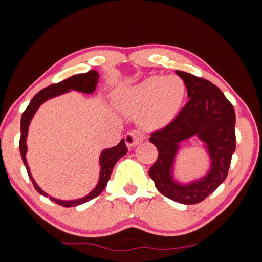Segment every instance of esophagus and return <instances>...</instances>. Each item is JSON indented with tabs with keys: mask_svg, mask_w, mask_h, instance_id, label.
I'll return each mask as SVG.
<instances>
[{
	"mask_svg": "<svg viewBox=\"0 0 262 262\" xmlns=\"http://www.w3.org/2000/svg\"><path fill=\"white\" fill-rule=\"evenodd\" d=\"M145 140V136H144L141 132L138 130H132L128 132L125 136V142L128 147H135L138 144L142 143Z\"/></svg>",
	"mask_w": 262,
	"mask_h": 262,
	"instance_id": "esophagus-1",
	"label": "esophagus"
}]
</instances>
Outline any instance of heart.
I'll use <instances>...</instances> for the list:
<instances>
[{
    "mask_svg": "<svg viewBox=\"0 0 262 262\" xmlns=\"http://www.w3.org/2000/svg\"><path fill=\"white\" fill-rule=\"evenodd\" d=\"M186 82L178 75H151L124 96V101L132 109L144 113V122L152 127H161L174 118L185 101Z\"/></svg>",
    "mask_w": 262,
    "mask_h": 262,
    "instance_id": "1",
    "label": "heart"
}]
</instances>
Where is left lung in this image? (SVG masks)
I'll return each mask as SVG.
<instances>
[{
	"instance_id": "left-lung-1",
	"label": "left lung",
	"mask_w": 262,
	"mask_h": 262,
	"mask_svg": "<svg viewBox=\"0 0 262 262\" xmlns=\"http://www.w3.org/2000/svg\"><path fill=\"white\" fill-rule=\"evenodd\" d=\"M187 84L188 102L170 124L153 132L149 142L159 157L148 171L158 190L177 203L192 205L203 202L223 182L235 151V111L213 83L176 71ZM196 135L208 145L211 171L204 180L179 185L170 177L171 164L179 144Z\"/></svg>"
}]
</instances>
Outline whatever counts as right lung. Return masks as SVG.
I'll use <instances>...</instances> for the list:
<instances>
[{"label": "right lung", "instance_id": "1", "mask_svg": "<svg viewBox=\"0 0 262 262\" xmlns=\"http://www.w3.org/2000/svg\"><path fill=\"white\" fill-rule=\"evenodd\" d=\"M98 79H99L98 72L94 70H91V71H89L88 73L76 74V75L69 77V79H66L62 82L55 83V84H51L49 86L42 89L41 91H39L36 96L31 99L29 105H28L27 109L24 111V114H22V117H21V136H20L19 146H20L21 158H22V161H24V164L26 165L28 176H29L33 187H35V189L39 193L42 194V196H45V197H48L52 200V202L63 206V207H73V206L84 204V203L89 202V200L96 198L97 196H99V194L102 192L104 187L107 186V182L109 181L111 172H113V169H114L115 164L117 163V161L121 159L127 153V147L125 145V142H124V140H121L120 143L117 146L102 151L101 155H100V165H101V171H100V179H99L97 187L94 188L93 190L84 198L66 202V200H59V199L48 196L45 191H42L41 189L37 186V183L35 182V180H33V178L31 177L29 166H28L27 160H26V153H27L26 141H27V134H28V127H29L32 117H33V115H35L37 109L39 108V105H40L42 102H45L47 99L59 96V94L65 93L70 90H76V91L84 92V93H92L94 90H96V86L98 84Z\"/></svg>", "mask_w": 262, "mask_h": 262}]
</instances>
